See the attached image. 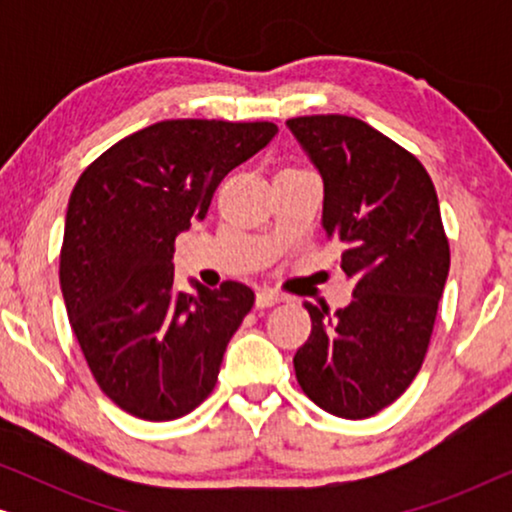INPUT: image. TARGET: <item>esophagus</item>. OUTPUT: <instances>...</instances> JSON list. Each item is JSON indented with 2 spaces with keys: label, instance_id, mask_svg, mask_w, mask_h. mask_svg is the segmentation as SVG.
Returning <instances> with one entry per match:
<instances>
[{
  "label": "esophagus",
  "instance_id": "1",
  "mask_svg": "<svg viewBox=\"0 0 512 512\" xmlns=\"http://www.w3.org/2000/svg\"><path fill=\"white\" fill-rule=\"evenodd\" d=\"M282 300H284L282 293H277V291H272V289H261V291L256 293V305L258 307H272V305L282 303Z\"/></svg>",
  "mask_w": 512,
  "mask_h": 512
}]
</instances>
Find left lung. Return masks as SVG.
Here are the masks:
<instances>
[{"label":"left lung","mask_w":512,"mask_h":512,"mask_svg":"<svg viewBox=\"0 0 512 512\" xmlns=\"http://www.w3.org/2000/svg\"><path fill=\"white\" fill-rule=\"evenodd\" d=\"M324 179L321 226L342 249L354 298L333 314L305 303L312 333L293 356L321 410L366 419L410 387L429 349L450 242L424 165L354 116L286 121Z\"/></svg>","instance_id":"left-lung-1"}]
</instances>
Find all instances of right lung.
I'll list each match as a JSON object with an SVG mask.
<instances>
[{"instance_id": "add662e5", "label": "right lung", "mask_w": 512, "mask_h": 512, "mask_svg": "<svg viewBox=\"0 0 512 512\" xmlns=\"http://www.w3.org/2000/svg\"><path fill=\"white\" fill-rule=\"evenodd\" d=\"M275 135L268 121H160L123 137L76 181L62 298L95 382L132 417L170 422L212 394L254 291L223 282L177 293L174 240L205 219L221 179Z\"/></svg>"}]
</instances>
